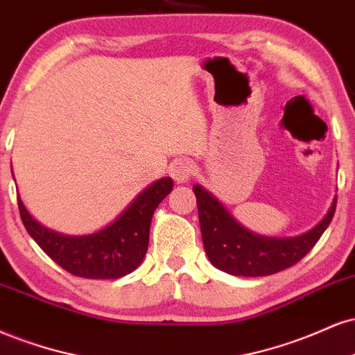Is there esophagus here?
<instances>
[{
	"label": "esophagus",
	"mask_w": 355,
	"mask_h": 355,
	"mask_svg": "<svg viewBox=\"0 0 355 355\" xmlns=\"http://www.w3.org/2000/svg\"><path fill=\"white\" fill-rule=\"evenodd\" d=\"M169 173H171V176H173V179L176 182H187L191 178H193V174L196 173V166H194L193 161L182 157V159H178V161L173 162Z\"/></svg>",
	"instance_id": "esophagus-1"
}]
</instances>
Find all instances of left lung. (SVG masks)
Listing matches in <instances>:
<instances>
[{"instance_id": "left-lung-1", "label": "left lung", "mask_w": 355, "mask_h": 355, "mask_svg": "<svg viewBox=\"0 0 355 355\" xmlns=\"http://www.w3.org/2000/svg\"><path fill=\"white\" fill-rule=\"evenodd\" d=\"M198 199L199 223L207 257L216 268L232 276L261 277L297 264L324 234L336 212L331 209L314 229L297 237H262L252 234L224 209L201 186L193 187Z\"/></svg>"}]
</instances>
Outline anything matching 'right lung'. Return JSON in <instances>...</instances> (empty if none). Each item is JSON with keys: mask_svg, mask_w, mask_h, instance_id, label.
<instances>
[{"mask_svg": "<svg viewBox=\"0 0 355 355\" xmlns=\"http://www.w3.org/2000/svg\"><path fill=\"white\" fill-rule=\"evenodd\" d=\"M173 189L162 178L141 193L114 223L89 236H62L37 224L18 198L19 216L29 236L62 269L78 277L118 279L132 272L148 251L156 207Z\"/></svg>", "mask_w": 355, "mask_h": 355, "instance_id": "add662e5", "label": "right lung"}]
</instances>
